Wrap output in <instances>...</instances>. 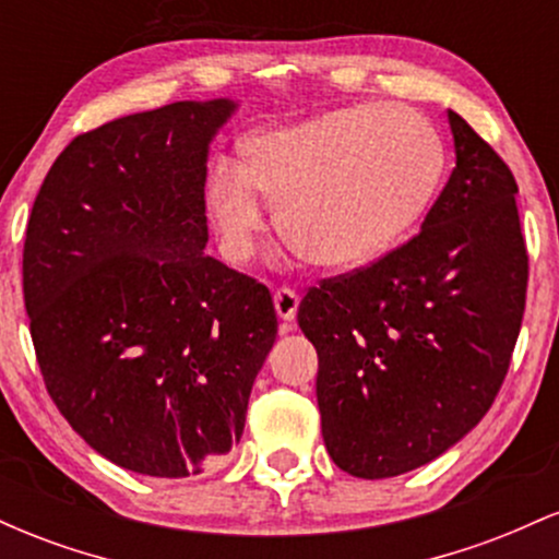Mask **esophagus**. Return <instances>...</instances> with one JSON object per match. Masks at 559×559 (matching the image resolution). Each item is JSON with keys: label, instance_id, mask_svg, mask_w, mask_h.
Returning a JSON list of instances; mask_svg holds the SVG:
<instances>
[{"label": "esophagus", "instance_id": "esophagus-1", "mask_svg": "<svg viewBox=\"0 0 559 559\" xmlns=\"http://www.w3.org/2000/svg\"><path fill=\"white\" fill-rule=\"evenodd\" d=\"M273 305H275V316L284 320V331H292L294 318H297V307H299V297L294 288H278L273 294Z\"/></svg>", "mask_w": 559, "mask_h": 559}]
</instances>
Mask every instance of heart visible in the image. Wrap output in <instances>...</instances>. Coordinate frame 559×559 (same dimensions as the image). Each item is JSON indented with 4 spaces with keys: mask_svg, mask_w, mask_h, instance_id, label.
<instances>
[{
    "mask_svg": "<svg viewBox=\"0 0 559 559\" xmlns=\"http://www.w3.org/2000/svg\"><path fill=\"white\" fill-rule=\"evenodd\" d=\"M444 163V144L426 118L370 102L249 136L241 163L217 157L210 165L204 207L234 265L258 247L260 194L294 252L346 271L376 260L418 223Z\"/></svg>",
    "mask_w": 559,
    "mask_h": 559,
    "instance_id": "1",
    "label": "heart"
}]
</instances>
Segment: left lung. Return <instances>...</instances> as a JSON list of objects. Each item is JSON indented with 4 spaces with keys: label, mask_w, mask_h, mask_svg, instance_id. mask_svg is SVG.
Returning a JSON list of instances; mask_svg holds the SVG:
<instances>
[{
    "label": "left lung",
    "mask_w": 559,
    "mask_h": 559,
    "mask_svg": "<svg viewBox=\"0 0 559 559\" xmlns=\"http://www.w3.org/2000/svg\"><path fill=\"white\" fill-rule=\"evenodd\" d=\"M447 118L457 165L420 234L299 305L318 349L325 449L357 478L402 476L473 431L521 333L528 254L518 183L457 112Z\"/></svg>",
    "instance_id": "8db88e82"
}]
</instances>
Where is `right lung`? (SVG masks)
Instances as JSON below:
<instances>
[{"label": "right lung", "instance_id": "right-lung-1", "mask_svg": "<svg viewBox=\"0 0 559 559\" xmlns=\"http://www.w3.org/2000/svg\"><path fill=\"white\" fill-rule=\"evenodd\" d=\"M234 99L173 102L75 136L31 210L23 297L44 383L102 457L199 476L239 444L278 320L204 254L210 141Z\"/></svg>", "mask_w": 559, "mask_h": 559}]
</instances>
